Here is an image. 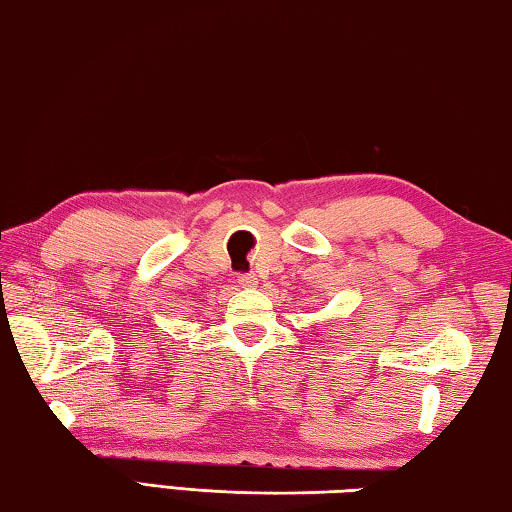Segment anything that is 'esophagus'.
<instances>
[{
  "instance_id": "1",
  "label": "esophagus",
  "mask_w": 512,
  "mask_h": 512,
  "mask_svg": "<svg viewBox=\"0 0 512 512\" xmlns=\"http://www.w3.org/2000/svg\"><path fill=\"white\" fill-rule=\"evenodd\" d=\"M239 284L241 287H255L257 275L255 273H239Z\"/></svg>"
}]
</instances>
